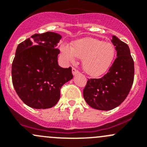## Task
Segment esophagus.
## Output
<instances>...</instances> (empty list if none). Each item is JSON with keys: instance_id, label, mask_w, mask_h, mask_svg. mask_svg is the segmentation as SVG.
<instances>
[{"instance_id": "1", "label": "esophagus", "mask_w": 147, "mask_h": 147, "mask_svg": "<svg viewBox=\"0 0 147 147\" xmlns=\"http://www.w3.org/2000/svg\"><path fill=\"white\" fill-rule=\"evenodd\" d=\"M72 75H78V74H79V71L77 70V69L74 67L72 69Z\"/></svg>"}]
</instances>
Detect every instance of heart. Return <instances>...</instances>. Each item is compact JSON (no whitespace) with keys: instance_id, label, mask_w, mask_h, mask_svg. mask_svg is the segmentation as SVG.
I'll return each mask as SVG.
<instances>
[{"instance_id":"b5f03b06","label":"heart","mask_w":147,"mask_h":147,"mask_svg":"<svg viewBox=\"0 0 147 147\" xmlns=\"http://www.w3.org/2000/svg\"><path fill=\"white\" fill-rule=\"evenodd\" d=\"M60 51L63 57L69 63H74L75 57L82 59L83 69L92 77L105 73L112 66L116 54L115 46L112 43L92 38L78 40L70 47L63 45Z\"/></svg>"}]
</instances>
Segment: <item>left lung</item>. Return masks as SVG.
Masks as SVG:
<instances>
[{"mask_svg":"<svg viewBox=\"0 0 147 147\" xmlns=\"http://www.w3.org/2000/svg\"><path fill=\"white\" fill-rule=\"evenodd\" d=\"M112 42L117 57L106 75L100 79H89L83 90L86 102L99 110H111L121 105L134 82V60L129 47L115 35Z\"/></svg>","mask_w":147,"mask_h":147,"instance_id":"8db88e82","label":"left lung"}]
</instances>
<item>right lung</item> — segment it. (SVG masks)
I'll return each mask as SVG.
<instances>
[{"label": "right lung", "mask_w": 147, "mask_h": 147, "mask_svg": "<svg viewBox=\"0 0 147 147\" xmlns=\"http://www.w3.org/2000/svg\"><path fill=\"white\" fill-rule=\"evenodd\" d=\"M62 36L35 34L18 45L12 64V81L18 95L34 109H48L60 98V89L73 78L72 68L59 66L57 44Z\"/></svg>", "instance_id": "obj_1"}]
</instances>
